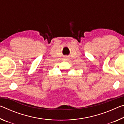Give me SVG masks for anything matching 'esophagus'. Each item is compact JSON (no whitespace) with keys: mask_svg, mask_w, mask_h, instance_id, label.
I'll list each match as a JSON object with an SVG mask.
<instances>
[{"mask_svg":"<svg viewBox=\"0 0 124 124\" xmlns=\"http://www.w3.org/2000/svg\"><path fill=\"white\" fill-rule=\"evenodd\" d=\"M66 60H67V58H66Z\"/></svg>","mask_w":124,"mask_h":124,"instance_id":"obj_1","label":"esophagus"}]
</instances>
